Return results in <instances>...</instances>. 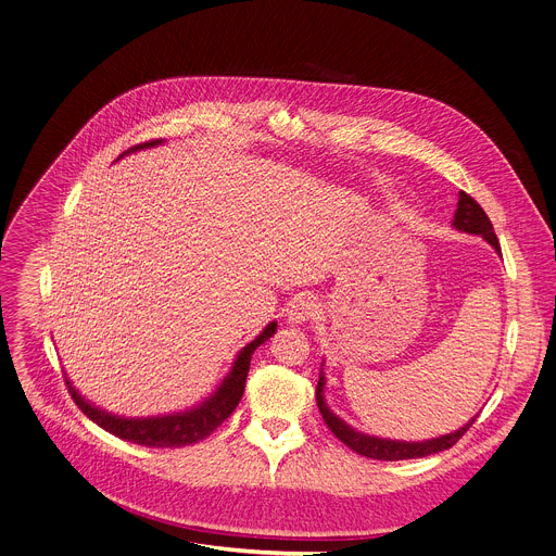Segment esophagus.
Here are the masks:
<instances>
[{
  "instance_id": "obj_1",
  "label": "esophagus",
  "mask_w": 556,
  "mask_h": 556,
  "mask_svg": "<svg viewBox=\"0 0 556 556\" xmlns=\"http://www.w3.org/2000/svg\"><path fill=\"white\" fill-rule=\"evenodd\" d=\"M316 309H319V303L314 301V296L299 294V296H294V301L286 309V321L292 324V326H303V324L314 319Z\"/></svg>"
}]
</instances>
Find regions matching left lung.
<instances>
[{"label": "left lung", "mask_w": 556, "mask_h": 556, "mask_svg": "<svg viewBox=\"0 0 556 556\" xmlns=\"http://www.w3.org/2000/svg\"><path fill=\"white\" fill-rule=\"evenodd\" d=\"M453 228L468 232V235H480L484 240L495 249L497 255H502L500 242H497V235L493 230V224L489 219V215L484 213V208L475 202L468 193L459 191V200H457V208L453 215ZM326 374L321 369L319 374V384H316V405H319V412L326 420V425L330 427V431L343 442L348 444L352 451H356L358 455L371 457V459H384V462H395V459H416V457H427L440 451L451 448L475 422L472 416L464 427H459L453 433L440 435V438H431V440H422V442H405V440H389V438H376L363 431H356L354 427H350L345 420H341L326 403Z\"/></svg>", "instance_id": "obj_1"}]
</instances>
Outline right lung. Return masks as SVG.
<instances>
[{
    "mask_svg": "<svg viewBox=\"0 0 556 556\" xmlns=\"http://www.w3.org/2000/svg\"><path fill=\"white\" fill-rule=\"evenodd\" d=\"M163 140H151V142H142L136 144L131 149H127L125 153H121L118 157L147 149V147H155L161 144ZM277 332V321H270L257 339H253L247 348L240 350V354L235 356L230 371L222 378V382L215 387V391L204 399L200 405L185 409V412H176V414H167V416H149V418H125V416H116L110 414L101 407H97L94 403L86 401V395L78 393V389L67 380V389L72 393L74 403L78 405L92 422H97L101 429L110 431L112 435L134 442V444H142V446H155V448H169V446H189L195 444L204 438H208L232 412L235 407L240 405L242 395H244V387H247V376L251 369V358L255 354V350L266 343L273 334Z\"/></svg>",
    "mask_w": 556,
    "mask_h": 556,
    "instance_id": "1",
    "label": "right lung"
}]
</instances>
